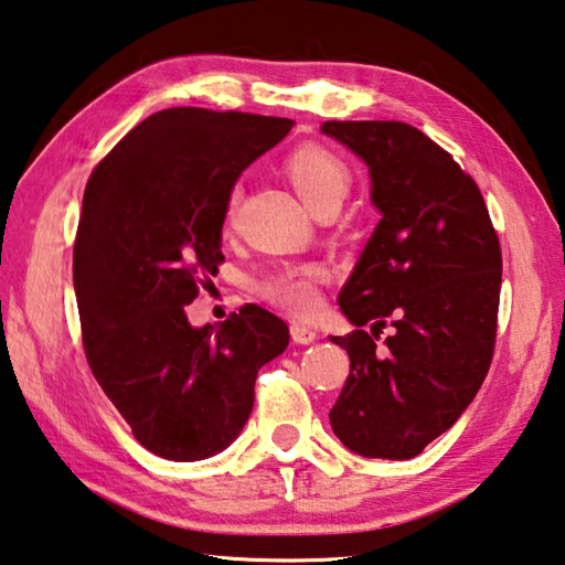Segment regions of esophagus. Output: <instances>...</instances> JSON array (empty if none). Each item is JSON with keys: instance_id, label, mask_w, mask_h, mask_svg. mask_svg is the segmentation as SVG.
Here are the masks:
<instances>
[{"instance_id": "1", "label": "esophagus", "mask_w": 565, "mask_h": 565, "mask_svg": "<svg viewBox=\"0 0 565 565\" xmlns=\"http://www.w3.org/2000/svg\"><path fill=\"white\" fill-rule=\"evenodd\" d=\"M318 338L316 328L303 326V323H291V340L296 345H311V342Z\"/></svg>"}]
</instances>
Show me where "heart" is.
Segmentation results:
<instances>
[{
  "mask_svg": "<svg viewBox=\"0 0 565 565\" xmlns=\"http://www.w3.org/2000/svg\"><path fill=\"white\" fill-rule=\"evenodd\" d=\"M284 169L296 193L311 210L328 203L340 205L352 183L345 161L335 157L330 149L320 147V143L298 147L294 153H289ZM237 198V191L230 193L225 213L227 220L235 215ZM320 281H323V269L316 267V264H294V267H281L262 276L257 291L274 306L284 308V311L306 318L313 316L320 306Z\"/></svg>",
  "mask_w": 565,
  "mask_h": 565,
  "instance_id": "b5f03b06",
  "label": "heart"
}]
</instances>
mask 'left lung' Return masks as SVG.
<instances>
[{
  "label": "left lung",
  "mask_w": 565,
  "mask_h": 565,
  "mask_svg": "<svg viewBox=\"0 0 565 565\" xmlns=\"http://www.w3.org/2000/svg\"><path fill=\"white\" fill-rule=\"evenodd\" d=\"M370 166L382 213L338 296L352 330L333 338L350 374L330 426L364 458L408 460L458 422L488 377L502 249L478 183L404 121H323ZM371 323L373 333L361 330ZM395 333L376 345L381 328Z\"/></svg>",
  "instance_id": "obj_1"
}]
</instances>
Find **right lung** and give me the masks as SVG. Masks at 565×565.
<instances>
[{
  "instance_id": "1",
  "label": "right lung",
  "mask_w": 565,
  "mask_h": 565,
  "mask_svg": "<svg viewBox=\"0 0 565 565\" xmlns=\"http://www.w3.org/2000/svg\"><path fill=\"white\" fill-rule=\"evenodd\" d=\"M291 119L171 107L95 166L73 247L85 358L153 456L203 460L247 424L262 364L289 345L281 318L247 303L217 328L185 306L225 262L232 185Z\"/></svg>"
}]
</instances>
